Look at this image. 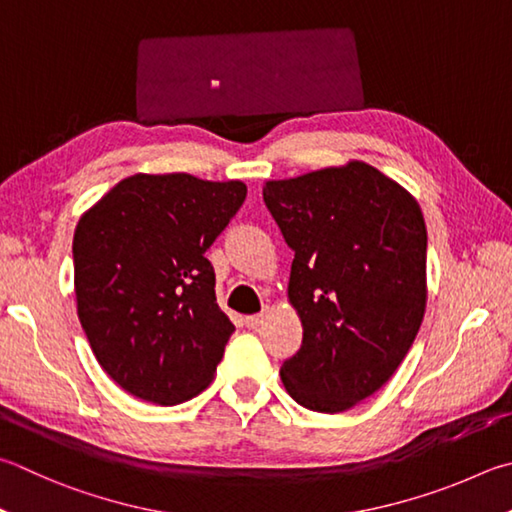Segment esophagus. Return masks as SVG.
<instances>
[{"label":"esophagus","instance_id":"34e87169","mask_svg":"<svg viewBox=\"0 0 512 512\" xmlns=\"http://www.w3.org/2000/svg\"><path fill=\"white\" fill-rule=\"evenodd\" d=\"M268 318V309H264L262 313H257V315H248L246 318V327L248 329H259L264 324V320Z\"/></svg>","mask_w":512,"mask_h":512}]
</instances>
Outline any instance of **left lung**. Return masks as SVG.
Here are the masks:
<instances>
[{
	"instance_id": "1",
	"label": "left lung",
	"mask_w": 512,
	"mask_h": 512,
	"mask_svg": "<svg viewBox=\"0 0 512 512\" xmlns=\"http://www.w3.org/2000/svg\"><path fill=\"white\" fill-rule=\"evenodd\" d=\"M264 201L295 253L288 302L302 322L282 383L306 410H351L394 376L421 329V206L362 161L266 181Z\"/></svg>"
}]
</instances>
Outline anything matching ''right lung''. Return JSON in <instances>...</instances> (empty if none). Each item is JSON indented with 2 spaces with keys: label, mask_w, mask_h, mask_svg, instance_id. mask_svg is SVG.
Wrapping results in <instances>:
<instances>
[{
  "label": "right lung",
  "mask_w": 512,
  "mask_h": 512,
  "mask_svg": "<svg viewBox=\"0 0 512 512\" xmlns=\"http://www.w3.org/2000/svg\"><path fill=\"white\" fill-rule=\"evenodd\" d=\"M246 199L241 181L134 174L73 235L78 318L100 367L136 398L179 405L206 389L235 324L206 250Z\"/></svg>",
  "instance_id": "right-lung-1"
}]
</instances>
